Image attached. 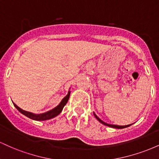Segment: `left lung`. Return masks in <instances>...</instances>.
Masks as SVG:
<instances>
[{
  "label": "left lung",
  "mask_w": 159,
  "mask_h": 159,
  "mask_svg": "<svg viewBox=\"0 0 159 159\" xmlns=\"http://www.w3.org/2000/svg\"><path fill=\"white\" fill-rule=\"evenodd\" d=\"M93 114H94L95 117H96V119H97L98 121L100 122V123H102L103 125H107V126H109V127H111V128H114V129H124V128H127V127L130 126V125H132V124H129V125H113V124L106 123H105V122H104V121H102V120L101 119H99V118H98V116H96V114H95L94 112H93Z\"/></svg>",
  "instance_id": "8db88e82"
}]
</instances>
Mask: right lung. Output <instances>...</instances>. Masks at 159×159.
<instances>
[{"label": "right lung", "instance_id": "add662e5", "mask_svg": "<svg viewBox=\"0 0 159 159\" xmlns=\"http://www.w3.org/2000/svg\"><path fill=\"white\" fill-rule=\"evenodd\" d=\"M70 93H71L70 90H69L68 93H67L66 96L65 97L61 100V102H60V104L57 105V106L54 107V108H53L52 110L47 111V112L45 113H43V114H34V113L32 112L24 111L23 109L20 108L18 105H16L15 103H13V105L20 113H21V114L25 115V116H27L28 118H30V119H32L34 120H37V121H43V120L52 119V118L55 117V116H57V115L61 114L62 110H63V107L65 106L67 102H68L69 96H70Z\"/></svg>", "mask_w": 159, "mask_h": 159}]
</instances>
